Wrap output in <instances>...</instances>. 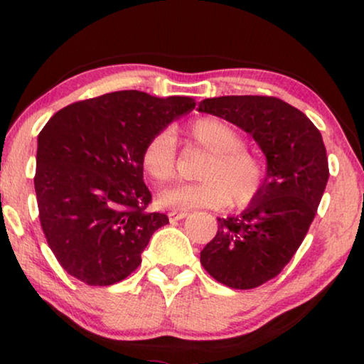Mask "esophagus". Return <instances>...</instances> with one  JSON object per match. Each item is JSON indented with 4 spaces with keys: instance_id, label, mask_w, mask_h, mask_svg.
<instances>
[{
    "instance_id": "34e87169",
    "label": "esophagus",
    "mask_w": 364,
    "mask_h": 364,
    "mask_svg": "<svg viewBox=\"0 0 364 364\" xmlns=\"http://www.w3.org/2000/svg\"><path fill=\"white\" fill-rule=\"evenodd\" d=\"M187 217V212H178V210H171L168 212V220L176 222V220H182V218Z\"/></svg>"
}]
</instances>
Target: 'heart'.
<instances>
[{"mask_svg":"<svg viewBox=\"0 0 364 364\" xmlns=\"http://www.w3.org/2000/svg\"><path fill=\"white\" fill-rule=\"evenodd\" d=\"M188 136L210 159L200 171L202 182L166 188L159 193L164 207L176 210L217 208L223 203L243 207L262 191L265 167L260 159L243 149V141L230 124L217 117H202L188 126ZM177 142L168 129L159 131L142 149V166L154 181L168 182L176 177Z\"/></svg>","mask_w":364,"mask_h":364,"instance_id":"1","label":"heart"}]
</instances>
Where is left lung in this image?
Wrapping results in <instances>:
<instances>
[{
    "label": "left lung",
    "mask_w": 364,
    "mask_h": 364,
    "mask_svg": "<svg viewBox=\"0 0 364 364\" xmlns=\"http://www.w3.org/2000/svg\"><path fill=\"white\" fill-rule=\"evenodd\" d=\"M198 112L235 124L265 154L262 191L240 215L217 218V235L200 252L217 282L250 290L275 278L301 245L330 177L325 144L305 114L277 97H210Z\"/></svg>",
    "instance_id": "left-lung-1"
}]
</instances>
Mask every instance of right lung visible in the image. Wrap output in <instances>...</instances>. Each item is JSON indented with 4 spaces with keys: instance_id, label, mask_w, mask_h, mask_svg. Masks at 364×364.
Here are the masks:
<instances>
[{
    "instance_id": "right-lung-1",
    "label": "right lung",
    "mask_w": 364,
    "mask_h": 364,
    "mask_svg": "<svg viewBox=\"0 0 364 364\" xmlns=\"http://www.w3.org/2000/svg\"><path fill=\"white\" fill-rule=\"evenodd\" d=\"M196 107L186 96L117 91L74 102L38 136L36 191L48 245L69 275L92 287L124 280L141 265L168 218L149 213L142 149Z\"/></svg>"
}]
</instances>
